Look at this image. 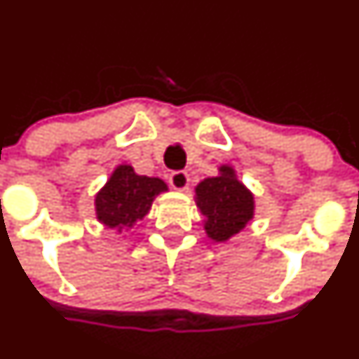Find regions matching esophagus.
<instances>
[{
    "label": "esophagus",
    "mask_w": 359,
    "mask_h": 359,
    "mask_svg": "<svg viewBox=\"0 0 359 359\" xmlns=\"http://www.w3.org/2000/svg\"><path fill=\"white\" fill-rule=\"evenodd\" d=\"M170 186L175 191H184L187 186H189V175L184 170H177L170 175Z\"/></svg>",
    "instance_id": "1"
}]
</instances>
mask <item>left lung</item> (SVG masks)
I'll return each instance as SVG.
<instances>
[{"mask_svg": "<svg viewBox=\"0 0 359 359\" xmlns=\"http://www.w3.org/2000/svg\"><path fill=\"white\" fill-rule=\"evenodd\" d=\"M196 196L206 217V233L215 241L229 240L253 217L252 193L234 177L231 166H220L219 177L203 180L196 187Z\"/></svg>", "mask_w": 359, "mask_h": 359, "instance_id": "1", "label": "left lung"}]
</instances>
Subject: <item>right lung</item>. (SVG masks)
I'll list each match as a JSON object with an SVG mask.
<instances>
[{"instance_id":"add662e5","label":"right lung","mask_w":359,"mask_h":359,"mask_svg":"<svg viewBox=\"0 0 359 359\" xmlns=\"http://www.w3.org/2000/svg\"><path fill=\"white\" fill-rule=\"evenodd\" d=\"M166 191V184L154 177L137 175L132 166L114 170L106 187L97 194V219L109 227H132L149 212L153 200Z\"/></svg>"}]
</instances>
